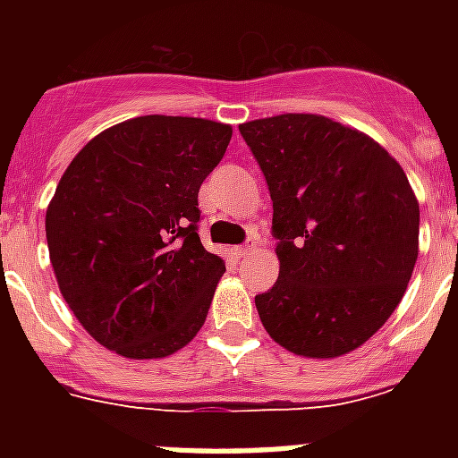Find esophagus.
<instances>
[{"mask_svg":"<svg viewBox=\"0 0 458 458\" xmlns=\"http://www.w3.org/2000/svg\"><path fill=\"white\" fill-rule=\"evenodd\" d=\"M250 252H252V248H250V245H238V248H233V254H236V259L248 257Z\"/></svg>","mask_w":458,"mask_h":458,"instance_id":"esophagus-1","label":"esophagus"}]
</instances>
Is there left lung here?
<instances>
[{
  "label": "left lung",
  "mask_w": 458,
  "mask_h": 458,
  "mask_svg": "<svg viewBox=\"0 0 458 458\" xmlns=\"http://www.w3.org/2000/svg\"><path fill=\"white\" fill-rule=\"evenodd\" d=\"M273 199L279 277L257 295L266 333L302 358L360 349L392 317L420 252V204L402 165L321 114L241 123Z\"/></svg>",
  "instance_id": "left-lung-1"
}]
</instances>
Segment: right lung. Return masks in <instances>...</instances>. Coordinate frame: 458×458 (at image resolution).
<instances>
[{"label": "right lung", "mask_w": 458, "mask_h": 458, "mask_svg": "<svg viewBox=\"0 0 458 458\" xmlns=\"http://www.w3.org/2000/svg\"><path fill=\"white\" fill-rule=\"evenodd\" d=\"M232 132L197 116H137L66 167L47 204V250L64 301L100 346L167 358L201 330L225 261L197 236V194Z\"/></svg>", "instance_id": "add662e5"}]
</instances>
